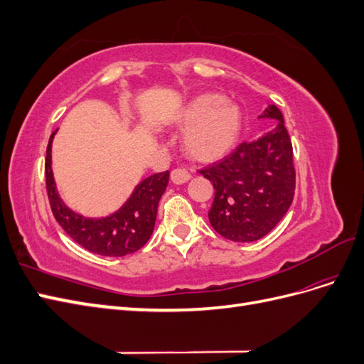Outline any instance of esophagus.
Masks as SVG:
<instances>
[{
  "label": "esophagus",
  "instance_id": "1",
  "mask_svg": "<svg viewBox=\"0 0 364 364\" xmlns=\"http://www.w3.org/2000/svg\"><path fill=\"white\" fill-rule=\"evenodd\" d=\"M191 179V174L185 168H174L171 171V182L176 185H182Z\"/></svg>",
  "mask_w": 364,
  "mask_h": 364
}]
</instances>
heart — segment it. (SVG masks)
Here are the masks:
<instances>
[{
  "label": "heart",
  "instance_id": "heart-1",
  "mask_svg": "<svg viewBox=\"0 0 364 364\" xmlns=\"http://www.w3.org/2000/svg\"><path fill=\"white\" fill-rule=\"evenodd\" d=\"M176 124L186 129L183 149L191 159L215 162L237 144L243 124L240 107L220 94H202L176 117Z\"/></svg>",
  "mask_w": 364,
  "mask_h": 364
}]
</instances>
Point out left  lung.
<instances>
[{"instance_id": "left-lung-1", "label": "left lung", "mask_w": 364, "mask_h": 364, "mask_svg": "<svg viewBox=\"0 0 364 364\" xmlns=\"http://www.w3.org/2000/svg\"><path fill=\"white\" fill-rule=\"evenodd\" d=\"M259 118H272L278 124L200 171L215 190L209 223L220 235L238 243L267 235L289 211L294 196L293 147L282 114L269 105Z\"/></svg>"}]
</instances>
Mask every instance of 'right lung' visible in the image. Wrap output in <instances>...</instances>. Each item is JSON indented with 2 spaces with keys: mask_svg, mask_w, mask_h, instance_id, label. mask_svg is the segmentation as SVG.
I'll return each mask as SVG.
<instances>
[{
  "mask_svg": "<svg viewBox=\"0 0 364 364\" xmlns=\"http://www.w3.org/2000/svg\"><path fill=\"white\" fill-rule=\"evenodd\" d=\"M54 130L46 158V179L48 200L54 218L75 243L86 250L103 257H124L144 246L153 234L158 214V205L167 188L170 171L151 174L141 181L124 205L115 213L100 218L83 217L63 203L54 182L51 170V144Z\"/></svg>",
  "mask_w": 364,
  "mask_h": 364,
  "instance_id": "obj_1",
  "label": "right lung"
}]
</instances>
